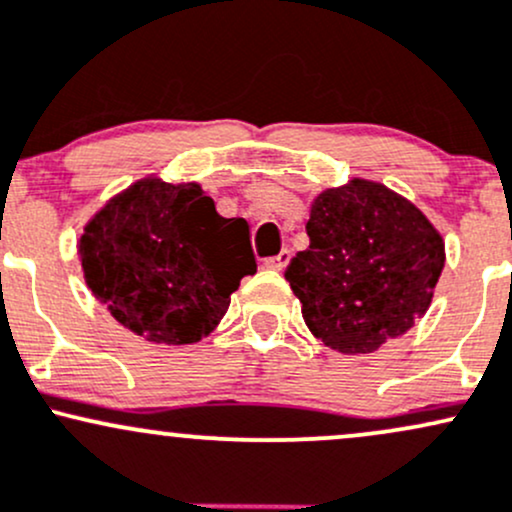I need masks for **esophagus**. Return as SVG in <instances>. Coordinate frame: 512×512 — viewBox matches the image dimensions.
<instances>
[{
    "label": "esophagus",
    "instance_id": "1",
    "mask_svg": "<svg viewBox=\"0 0 512 512\" xmlns=\"http://www.w3.org/2000/svg\"><path fill=\"white\" fill-rule=\"evenodd\" d=\"M287 263H290V251L283 249V251H280L278 256H271V258H268L266 266H268V268H273V271H283V268L287 266Z\"/></svg>",
    "mask_w": 512,
    "mask_h": 512
}]
</instances>
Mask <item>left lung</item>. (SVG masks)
Returning a JSON list of instances; mask_svg holds the SVG:
<instances>
[{
    "label": "left lung",
    "mask_w": 512,
    "mask_h": 512,
    "mask_svg": "<svg viewBox=\"0 0 512 512\" xmlns=\"http://www.w3.org/2000/svg\"><path fill=\"white\" fill-rule=\"evenodd\" d=\"M307 234L309 246L292 258L285 280L324 346L372 353L426 314L445 244L409 200L353 179L319 193Z\"/></svg>",
    "instance_id": "left-lung-1"
}]
</instances>
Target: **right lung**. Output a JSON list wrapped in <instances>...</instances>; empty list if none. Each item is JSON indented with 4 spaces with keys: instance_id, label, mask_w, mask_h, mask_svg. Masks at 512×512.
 <instances>
[{
    "instance_id": "obj_1",
    "label": "right lung",
    "mask_w": 512,
    "mask_h": 512,
    "mask_svg": "<svg viewBox=\"0 0 512 512\" xmlns=\"http://www.w3.org/2000/svg\"><path fill=\"white\" fill-rule=\"evenodd\" d=\"M86 285L125 329L152 343H195L256 271L244 217L217 215L198 183L137 181L79 239Z\"/></svg>"
}]
</instances>
